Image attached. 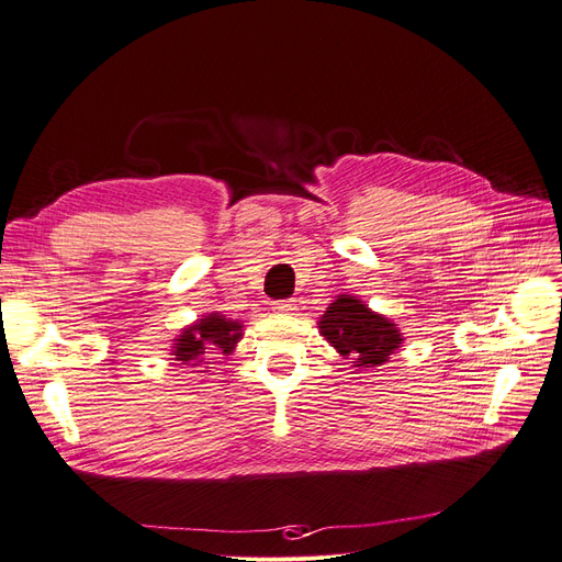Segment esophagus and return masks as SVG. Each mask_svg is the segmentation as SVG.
<instances>
[{
    "label": "esophagus",
    "instance_id": "34e87169",
    "mask_svg": "<svg viewBox=\"0 0 562 562\" xmlns=\"http://www.w3.org/2000/svg\"><path fill=\"white\" fill-rule=\"evenodd\" d=\"M271 310H274L277 314H293L297 307H295L293 300H277L274 307H271Z\"/></svg>",
    "mask_w": 562,
    "mask_h": 562
}]
</instances>
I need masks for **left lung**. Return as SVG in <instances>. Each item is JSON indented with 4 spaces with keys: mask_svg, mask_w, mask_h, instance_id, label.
Here are the masks:
<instances>
[{
    "mask_svg": "<svg viewBox=\"0 0 562 562\" xmlns=\"http://www.w3.org/2000/svg\"><path fill=\"white\" fill-rule=\"evenodd\" d=\"M318 333L359 370L384 366L405 339L394 321L372 312L363 300L347 293L328 304L318 318Z\"/></svg>",
    "mask_w": 562,
    "mask_h": 562,
    "instance_id": "1",
    "label": "left lung"
}]
</instances>
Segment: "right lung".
<instances>
[{
    "mask_svg": "<svg viewBox=\"0 0 562 562\" xmlns=\"http://www.w3.org/2000/svg\"><path fill=\"white\" fill-rule=\"evenodd\" d=\"M244 337V323L239 318H227L220 312H209L196 318L190 326H184L176 335L171 356L180 366L199 368L206 363V356H232L239 339ZM206 372V370H196Z\"/></svg>",
    "mask_w": 562,
    "mask_h": 562,
    "instance_id": "right-lung-1",
    "label": "right lung"
}]
</instances>
